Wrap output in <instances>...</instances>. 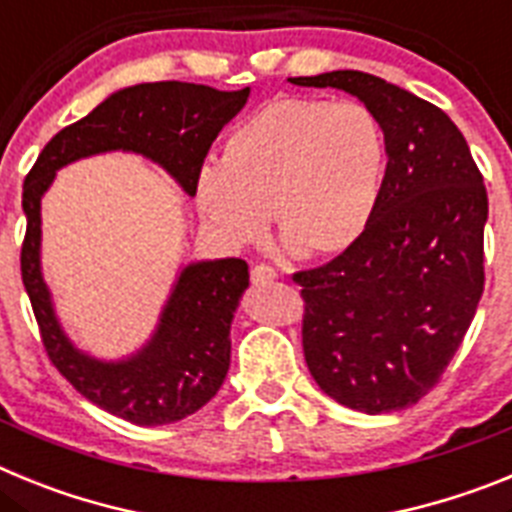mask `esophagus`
I'll list each match as a JSON object with an SVG mask.
<instances>
[{"label":"esophagus","instance_id":"34e87169","mask_svg":"<svg viewBox=\"0 0 512 512\" xmlns=\"http://www.w3.org/2000/svg\"><path fill=\"white\" fill-rule=\"evenodd\" d=\"M274 279H279L277 269L269 264H256L251 269V282L253 284H266V282H274Z\"/></svg>","mask_w":512,"mask_h":512}]
</instances>
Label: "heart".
<instances>
[{
  "mask_svg": "<svg viewBox=\"0 0 512 512\" xmlns=\"http://www.w3.org/2000/svg\"><path fill=\"white\" fill-rule=\"evenodd\" d=\"M384 135L359 102L282 99L228 135L207 161L197 205L223 241L246 246L274 220L295 251L330 253L366 230L384 179Z\"/></svg>",
  "mask_w": 512,
  "mask_h": 512,
  "instance_id": "b5f03b06",
  "label": "heart"
}]
</instances>
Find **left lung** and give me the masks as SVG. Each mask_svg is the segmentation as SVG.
Instances as JSON below:
<instances>
[{
    "label": "left lung",
    "instance_id": "1",
    "mask_svg": "<svg viewBox=\"0 0 512 512\" xmlns=\"http://www.w3.org/2000/svg\"><path fill=\"white\" fill-rule=\"evenodd\" d=\"M354 94L387 148L364 233L302 287V351L320 390L351 410H405L459 351L485 289L487 189L467 140L436 104L364 71L289 79Z\"/></svg>",
    "mask_w": 512,
    "mask_h": 512
}]
</instances>
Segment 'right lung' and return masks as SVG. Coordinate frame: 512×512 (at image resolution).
I'll list each match as a JSON object with an SVG mask.
<instances>
[{"label": "right lung", "mask_w": 512, "mask_h": 512, "mask_svg": "<svg viewBox=\"0 0 512 512\" xmlns=\"http://www.w3.org/2000/svg\"><path fill=\"white\" fill-rule=\"evenodd\" d=\"M251 89L156 81L120 89L87 117L48 140L22 184L27 217L20 269L45 354L89 402L135 425H166L212 400L230 366V323L248 287L243 259L184 266L151 341L122 361L79 351L58 325L40 274V200L61 166L104 151H133L164 166L187 194L197 192L212 140L246 104Z\"/></svg>", "instance_id": "right-lung-1"}]
</instances>
